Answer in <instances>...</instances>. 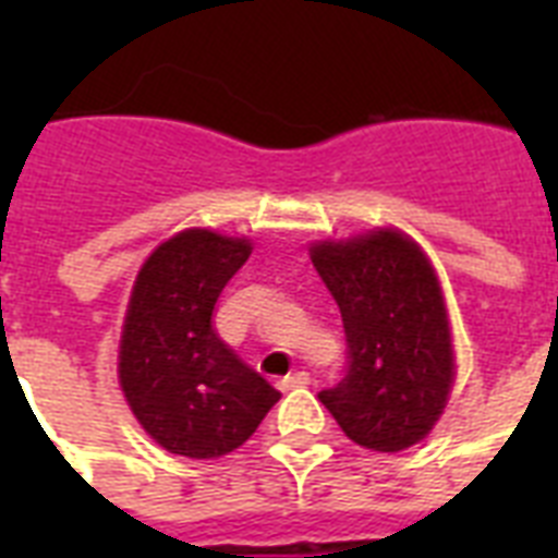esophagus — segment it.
<instances>
[{
    "label": "esophagus",
    "mask_w": 558,
    "mask_h": 558,
    "mask_svg": "<svg viewBox=\"0 0 558 558\" xmlns=\"http://www.w3.org/2000/svg\"><path fill=\"white\" fill-rule=\"evenodd\" d=\"M310 385V373L306 371H298V373H289L283 379L278 381L280 390H295V388H306Z\"/></svg>",
    "instance_id": "obj_1"
}]
</instances>
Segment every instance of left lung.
<instances>
[{"label":"left lung","mask_w":558,"mask_h":558,"mask_svg":"<svg viewBox=\"0 0 558 558\" xmlns=\"http://www.w3.org/2000/svg\"><path fill=\"white\" fill-rule=\"evenodd\" d=\"M341 310L348 373L318 393L350 440L402 451L432 432L454 381L449 313L423 248L393 228L310 248Z\"/></svg>","instance_id":"1"}]
</instances>
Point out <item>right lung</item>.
<instances>
[{
	"mask_svg": "<svg viewBox=\"0 0 558 558\" xmlns=\"http://www.w3.org/2000/svg\"><path fill=\"white\" fill-rule=\"evenodd\" d=\"M248 254L243 236L187 228L135 278L118 381L135 420L170 454L210 460L240 449L280 399L214 330L219 292Z\"/></svg>",
	"mask_w": 558,
	"mask_h": 558,
	"instance_id": "right-lung-1",
	"label": "right lung"
}]
</instances>
